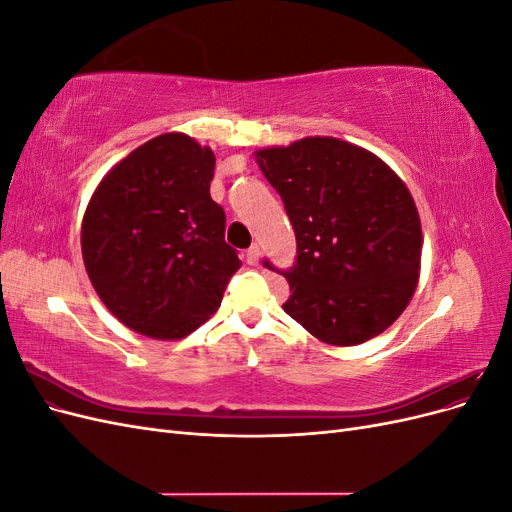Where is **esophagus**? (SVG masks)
<instances>
[{
	"label": "esophagus",
	"instance_id": "34e87169",
	"mask_svg": "<svg viewBox=\"0 0 512 512\" xmlns=\"http://www.w3.org/2000/svg\"><path fill=\"white\" fill-rule=\"evenodd\" d=\"M260 260V245L254 243L250 250H247V265H258Z\"/></svg>",
	"mask_w": 512,
	"mask_h": 512
}]
</instances>
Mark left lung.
Returning a JSON list of instances; mask_svg holds the SVG:
<instances>
[{"instance_id":"1","label":"left lung","mask_w":512,"mask_h":512,"mask_svg":"<svg viewBox=\"0 0 512 512\" xmlns=\"http://www.w3.org/2000/svg\"><path fill=\"white\" fill-rule=\"evenodd\" d=\"M297 235L284 312L331 346L380 335L408 307L421 218L406 183L374 153L333 136L256 151ZM265 267L277 271L269 260Z\"/></svg>"}]
</instances>
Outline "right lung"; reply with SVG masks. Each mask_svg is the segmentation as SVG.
<instances>
[{"instance_id": "obj_1", "label": "right lung", "mask_w": 512, "mask_h": 512, "mask_svg": "<svg viewBox=\"0 0 512 512\" xmlns=\"http://www.w3.org/2000/svg\"><path fill=\"white\" fill-rule=\"evenodd\" d=\"M215 156L168 132L108 170L91 196L83 262L98 297L128 329L181 339L218 312L241 267L224 241L226 215L209 194Z\"/></svg>"}]
</instances>
